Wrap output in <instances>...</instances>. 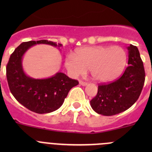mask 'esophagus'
I'll return each instance as SVG.
<instances>
[{
  "mask_svg": "<svg viewBox=\"0 0 152 152\" xmlns=\"http://www.w3.org/2000/svg\"><path fill=\"white\" fill-rule=\"evenodd\" d=\"M79 84H80V85H82V86H86L87 85V82H83V81H79Z\"/></svg>",
  "mask_w": 152,
  "mask_h": 152,
  "instance_id": "34e87169",
  "label": "esophagus"
}]
</instances>
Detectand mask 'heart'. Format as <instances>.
Returning <instances> with one entry per match:
<instances>
[{
	"label": "heart",
	"mask_w": 152,
	"mask_h": 152,
	"mask_svg": "<svg viewBox=\"0 0 152 152\" xmlns=\"http://www.w3.org/2000/svg\"><path fill=\"white\" fill-rule=\"evenodd\" d=\"M126 63L125 50L119 46L84 48L68 55L65 65L71 76L85 74L90 69L95 81L110 82L117 79Z\"/></svg>",
	"instance_id": "obj_1"
}]
</instances>
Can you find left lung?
<instances>
[{
  "label": "left lung",
  "mask_w": 152,
  "mask_h": 152,
  "mask_svg": "<svg viewBox=\"0 0 152 152\" xmlns=\"http://www.w3.org/2000/svg\"><path fill=\"white\" fill-rule=\"evenodd\" d=\"M129 66L118 79L98 87L97 95L90 101L96 113L114 115L128 110L138 99L145 82V70L137 48L130 45Z\"/></svg>",
  "instance_id": "8db88e82"
}]
</instances>
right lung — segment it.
Returning <instances> with one entry per match:
<instances>
[{
	"mask_svg": "<svg viewBox=\"0 0 152 152\" xmlns=\"http://www.w3.org/2000/svg\"><path fill=\"white\" fill-rule=\"evenodd\" d=\"M37 44L62 46V44L46 39L23 42L11 54L7 65V79L11 93L19 103L34 113L44 114L59 109L70 89L79 85V82L63 73H57L43 79L27 76L22 67L23 56L28 48Z\"/></svg>",
	"mask_w": 152,
	"mask_h": 152,
	"instance_id": "add662e5",
	"label": "right lung"
}]
</instances>
